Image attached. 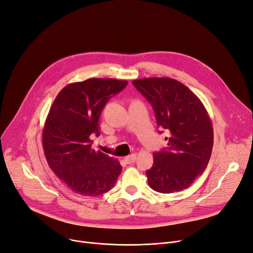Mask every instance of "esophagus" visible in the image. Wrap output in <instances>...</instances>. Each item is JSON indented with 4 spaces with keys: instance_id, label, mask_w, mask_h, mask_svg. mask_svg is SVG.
I'll use <instances>...</instances> for the list:
<instances>
[{
    "instance_id": "obj_1",
    "label": "esophagus",
    "mask_w": 253,
    "mask_h": 253,
    "mask_svg": "<svg viewBox=\"0 0 253 253\" xmlns=\"http://www.w3.org/2000/svg\"><path fill=\"white\" fill-rule=\"evenodd\" d=\"M136 160V154H132V155L130 156H127L125 157V161L128 163V164H131V163H134Z\"/></svg>"
}]
</instances>
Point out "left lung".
Instances as JSON below:
<instances>
[{
  "label": "left lung",
  "instance_id": "8db88e82",
  "mask_svg": "<svg viewBox=\"0 0 253 253\" xmlns=\"http://www.w3.org/2000/svg\"><path fill=\"white\" fill-rule=\"evenodd\" d=\"M151 103L160 128L167 130L168 148L154 152L146 171L149 186L160 193L179 192L206 169L213 149V127L202 101L182 83L169 78L132 82Z\"/></svg>",
  "mask_w": 253,
  "mask_h": 253
}]
</instances>
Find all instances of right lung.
<instances>
[{
    "label": "right lung",
    "mask_w": 253,
    "mask_h": 253,
    "mask_svg": "<svg viewBox=\"0 0 253 253\" xmlns=\"http://www.w3.org/2000/svg\"><path fill=\"white\" fill-rule=\"evenodd\" d=\"M128 82L89 79L66 85L54 99L42 132L49 168L81 195H100L112 189L122 170L120 162L92 149L91 135L99 136L105 104Z\"/></svg>",
    "instance_id": "1"
}]
</instances>
